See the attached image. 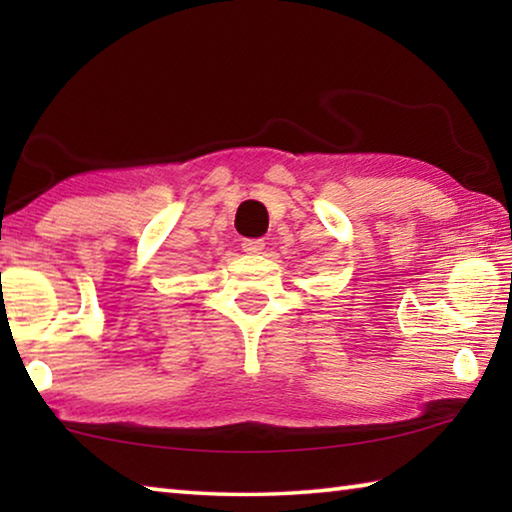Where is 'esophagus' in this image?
<instances>
[{"label":"esophagus","mask_w":512,"mask_h":512,"mask_svg":"<svg viewBox=\"0 0 512 512\" xmlns=\"http://www.w3.org/2000/svg\"><path fill=\"white\" fill-rule=\"evenodd\" d=\"M264 241L262 239H244V244H241V248H244V253L248 255H259L264 250Z\"/></svg>","instance_id":"34e87169"}]
</instances>
